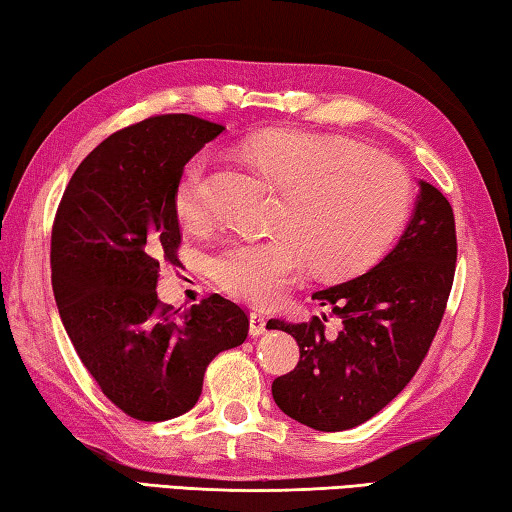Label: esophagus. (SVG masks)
Returning a JSON list of instances; mask_svg holds the SVG:
<instances>
[{
    "label": "esophagus",
    "instance_id": "esophagus-1",
    "mask_svg": "<svg viewBox=\"0 0 512 512\" xmlns=\"http://www.w3.org/2000/svg\"><path fill=\"white\" fill-rule=\"evenodd\" d=\"M265 324L267 319L261 315V312H249V333L251 337H261L265 333Z\"/></svg>",
    "mask_w": 512,
    "mask_h": 512
}]
</instances>
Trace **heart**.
I'll return each instance as SVG.
<instances>
[{"label": "heart", "mask_w": 512, "mask_h": 512, "mask_svg": "<svg viewBox=\"0 0 512 512\" xmlns=\"http://www.w3.org/2000/svg\"><path fill=\"white\" fill-rule=\"evenodd\" d=\"M247 155L281 188L276 227L267 238H233L215 251V279L236 297L265 303L279 297L308 263L346 276L373 265L405 220L409 186L389 157L348 141L299 130H267L247 141ZM209 155L184 166L175 209L186 222L206 213Z\"/></svg>", "instance_id": "obj_1"}]
</instances>
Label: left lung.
I'll return each mask as SVG.
<instances>
[{
  "instance_id": "8db88e82",
  "label": "left lung",
  "mask_w": 512,
  "mask_h": 512,
  "mask_svg": "<svg viewBox=\"0 0 512 512\" xmlns=\"http://www.w3.org/2000/svg\"><path fill=\"white\" fill-rule=\"evenodd\" d=\"M418 186L398 245L369 272L312 294L342 321L335 337L326 335V315L267 321L299 344V364L272 382V396L301 425L342 432L366 423L425 360L452 290L456 229L447 197L425 179Z\"/></svg>"
}]
</instances>
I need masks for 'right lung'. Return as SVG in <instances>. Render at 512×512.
Masks as SVG:
<instances>
[{
  "label": "right lung",
  "instance_id": "1",
  "mask_svg": "<svg viewBox=\"0 0 512 512\" xmlns=\"http://www.w3.org/2000/svg\"><path fill=\"white\" fill-rule=\"evenodd\" d=\"M224 128L164 114L107 137L71 177L51 233L53 297L80 362L125 414H186L215 355L247 339V312L211 294L179 315L157 299L177 263L175 186Z\"/></svg>",
  "mask_w": 512,
  "mask_h": 512
}]
</instances>
